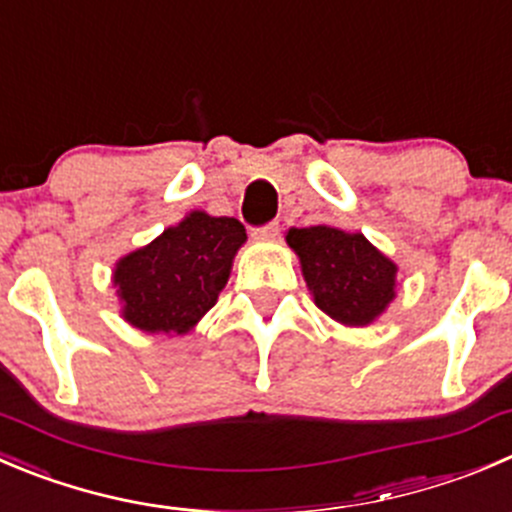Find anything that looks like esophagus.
<instances>
[{"label": "esophagus", "instance_id": "esophagus-1", "mask_svg": "<svg viewBox=\"0 0 512 512\" xmlns=\"http://www.w3.org/2000/svg\"><path fill=\"white\" fill-rule=\"evenodd\" d=\"M252 235H255L257 240H275V237L280 235V222H270V225L265 227H257Z\"/></svg>", "mask_w": 512, "mask_h": 512}]
</instances>
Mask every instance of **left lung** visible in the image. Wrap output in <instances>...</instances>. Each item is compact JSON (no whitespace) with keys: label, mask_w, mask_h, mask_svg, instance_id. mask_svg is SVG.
<instances>
[{"label":"left lung","mask_w":512,"mask_h":512,"mask_svg":"<svg viewBox=\"0 0 512 512\" xmlns=\"http://www.w3.org/2000/svg\"><path fill=\"white\" fill-rule=\"evenodd\" d=\"M285 240L300 257L315 305L332 320L350 327L370 325L395 300L398 265L360 232L330 225L292 227Z\"/></svg>","instance_id":"left-lung-1"}]
</instances>
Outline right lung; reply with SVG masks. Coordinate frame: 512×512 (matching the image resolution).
<instances>
[{
    "label": "right lung",
    "instance_id": "add662e5",
    "mask_svg": "<svg viewBox=\"0 0 512 512\" xmlns=\"http://www.w3.org/2000/svg\"><path fill=\"white\" fill-rule=\"evenodd\" d=\"M245 240V227L235 217L190 212L114 265L122 317L152 335L190 332L225 290Z\"/></svg>",
    "mask_w": 512,
    "mask_h": 512
}]
</instances>
